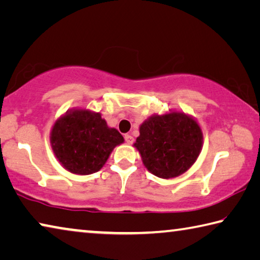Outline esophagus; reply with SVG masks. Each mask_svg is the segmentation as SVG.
Here are the masks:
<instances>
[{"instance_id":"esophagus-1","label":"esophagus","mask_w":260,"mask_h":260,"mask_svg":"<svg viewBox=\"0 0 260 260\" xmlns=\"http://www.w3.org/2000/svg\"><path fill=\"white\" fill-rule=\"evenodd\" d=\"M124 138H125V141H126V143H127V144H132V143H133L134 139H133V136H132V135H129V134H126V135L124 136Z\"/></svg>"}]
</instances>
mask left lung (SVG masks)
I'll list each match as a JSON object with an SVG mask.
<instances>
[{"label": "left lung", "instance_id": "obj_1", "mask_svg": "<svg viewBox=\"0 0 260 260\" xmlns=\"http://www.w3.org/2000/svg\"><path fill=\"white\" fill-rule=\"evenodd\" d=\"M134 148L151 174L173 179L190 169L203 147L199 122L183 111L152 114L140 125Z\"/></svg>", "mask_w": 260, "mask_h": 260}]
</instances>
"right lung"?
Segmentation results:
<instances>
[{
	"label": "right lung",
	"instance_id": "1",
	"mask_svg": "<svg viewBox=\"0 0 260 260\" xmlns=\"http://www.w3.org/2000/svg\"><path fill=\"white\" fill-rule=\"evenodd\" d=\"M124 141L119 132L108 126L100 112L83 108L61 114L50 131V144L57 160L69 172L78 175L99 172L113 149Z\"/></svg>",
	"mask_w": 260,
	"mask_h": 260
}]
</instances>
